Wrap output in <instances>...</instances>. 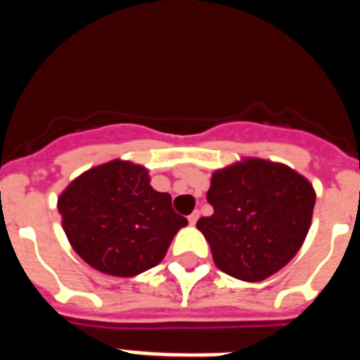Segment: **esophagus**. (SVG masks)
<instances>
[{"label":"esophagus","instance_id":"1","mask_svg":"<svg viewBox=\"0 0 360 360\" xmlns=\"http://www.w3.org/2000/svg\"><path fill=\"white\" fill-rule=\"evenodd\" d=\"M198 218H200V212L195 211V212H193V214H189V218H187V219H189L191 225H195L196 221H198Z\"/></svg>","mask_w":360,"mask_h":360}]
</instances>
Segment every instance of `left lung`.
I'll list each match as a JSON object with an SVG mask.
<instances>
[{
  "label": "left lung",
  "instance_id": "1",
  "mask_svg": "<svg viewBox=\"0 0 360 360\" xmlns=\"http://www.w3.org/2000/svg\"><path fill=\"white\" fill-rule=\"evenodd\" d=\"M207 202L214 212L196 227L221 272L263 281L301 249L316 193L307 178L283 164L245 158L212 174Z\"/></svg>",
  "mask_w": 360,
  "mask_h": 360
}]
</instances>
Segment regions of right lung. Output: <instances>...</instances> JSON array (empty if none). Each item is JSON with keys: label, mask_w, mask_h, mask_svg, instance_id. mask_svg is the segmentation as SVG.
I'll return each mask as SVG.
<instances>
[{"label": "right lung", "mask_w": 360, "mask_h": 360, "mask_svg": "<svg viewBox=\"0 0 360 360\" xmlns=\"http://www.w3.org/2000/svg\"><path fill=\"white\" fill-rule=\"evenodd\" d=\"M73 250L94 269L131 278L164 259L187 225L167 193L149 186L146 167L111 160L75 178L57 200Z\"/></svg>", "instance_id": "add662e5"}]
</instances>
